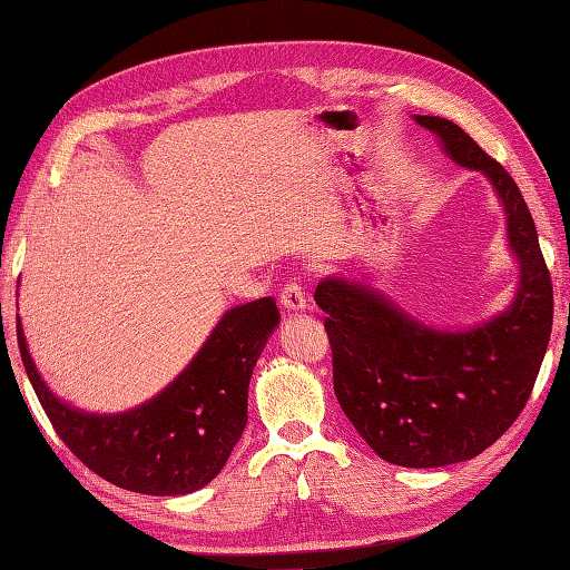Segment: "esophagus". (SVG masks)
Masks as SVG:
<instances>
[{"instance_id": "1", "label": "esophagus", "mask_w": 570, "mask_h": 570, "mask_svg": "<svg viewBox=\"0 0 570 570\" xmlns=\"http://www.w3.org/2000/svg\"><path fill=\"white\" fill-rule=\"evenodd\" d=\"M308 304V294L306 288L301 286V282H286L282 288V306L288 311H304Z\"/></svg>"}]
</instances>
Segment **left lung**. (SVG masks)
Here are the masks:
<instances>
[{"label":"left lung","instance_id":"1","mask_svg":"<svg viewBox=\"0 0 570 570\" xmlns=\"http://www.w3.org/2000/svg\"><path fill=\"white\" fill-rule=\"evenodd\" d=\"M453 161L482 171L500 193L510 245L522 262L512 308L465 333L431 331L343 278H323L333 386L374 453L404 468H441L480 455L527 406L553 325V286L537 225L514 178L458 125L416 115Z\"/></svg>","mask_w":570,"mask_h":570}]
</instances>
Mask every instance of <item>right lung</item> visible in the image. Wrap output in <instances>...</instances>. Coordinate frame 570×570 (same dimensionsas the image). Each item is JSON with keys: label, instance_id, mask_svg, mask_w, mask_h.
Returning a JSON list of instances; mask_svg holds the SVG:
<instances>
[{"label": "right lung", "instance_id": "obj_1", "mask_svg": "<svg viewBox=\"0 0 570 570\" xmlns=\"http://www.w3.org/2000/svg\"><path fill=\"white\" fill-rule=\"evenodd\" d=\"M278 323L274 298L227 311L180 377L127 414L98 416L48 392L29 357L17 321L23 370L70 453L112 485L174 498L196 492L217 475L247 426V390L266 337Z\"/></svg>", "mask_w": 570, "mask_h": 570}]
</instances>
